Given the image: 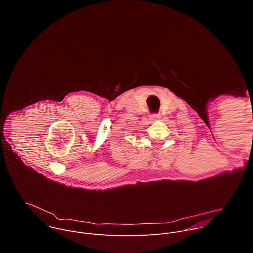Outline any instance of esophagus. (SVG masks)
I'll return each mask as SVG.
<instances>
[{
	"label": "esophagus",
	"instance_id": "obj_1",
	"mask_svg": "<svg viewBox=\"0 0 253 253\" xmlns=\"http://www.w3.org/2000/svg\"><path fill=\"white\" fill-rule=\"evenodd\" d=\"M151 120H153V121H156V120H159L160 119V115L159 114H153V115H151Z\"/></svg>",
	"mask_w": 253,
	"mask_h": 253
}]
</instances>
